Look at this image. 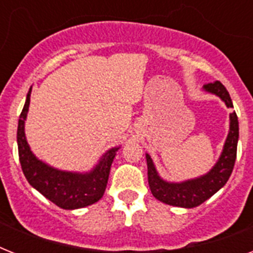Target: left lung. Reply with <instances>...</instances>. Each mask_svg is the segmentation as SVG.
Returning <instances> with one entry per match:
<instances>
[{
	"mask_svg": "<svg viewBox=\"0 0 253 253\" xmlns=\"http://www.w3.org/2000/svg\"><path fill=\"white\" fill-rule=\"evenodd\" d=\"M204 90L218 95L227 107H234L227 89L219 81L204 85ZM239 139V122L235 111L230 114V131L224 142L223 151L218 162L206 174L182 182H168L159 176L155 164L148 154H146L148 168V184L151 193L156 200L178 208L192 209L200 206L210 197L223 188L231 176L236 159V147Z\"/></svg>",
	"mask_w": 253,
	"mask_h": 253,
	"instance_id": "8db88e82",
	"label": "left lung"
}]
</instances>
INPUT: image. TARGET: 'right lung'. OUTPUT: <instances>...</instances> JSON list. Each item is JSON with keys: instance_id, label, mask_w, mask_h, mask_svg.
<instances>
[{"instance_id": "right-lung-1", "label": "right lung", "mask_w": 253, "mask_h": 253, "mask_svg": "<svg viewBox=\"0 0 253 253\" xmlns=\"http://www.w3.org/2000/svg\"><path fill=\"white\" fill-rule=\"evenodd\" d=\"M30 87L25 106L18 121L17 143L19 162L29 184L51 202L65 210H75L95 204L102 198L106 189L110 167L119 147H114L102 155L98 164L90 172L79 173L60 170L45 164L31 152L25 135V121L30 106Z\"/></svg>"}]
</instances>
